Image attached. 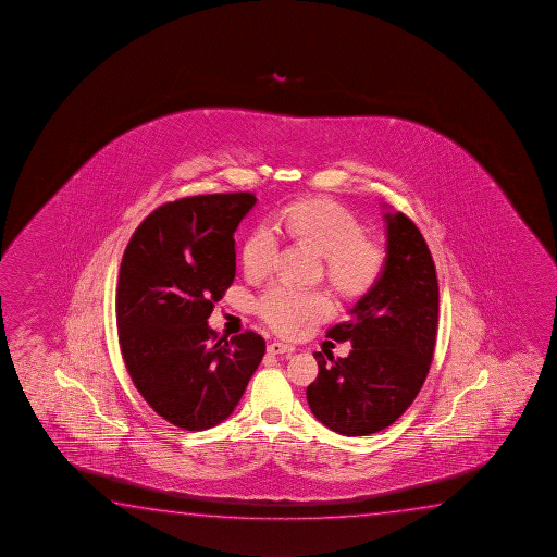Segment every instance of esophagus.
I'll list each match as a JSON object with an SVG mask.
<instances>
[{
	"label": "esophagus",
	"mask_w": 557,
	"mask_h": 557,
	"mask_svg": "<svg viewBox=\"0 0 557 557\" xmlns=\"http://www.w3.org/2000/svg\"><path fill=\"white\" fill-rule=\"evenodd\" d=\"M293 350H295V348L290 347V345H285V343H280V341H274V343L268 345V352L274 356L290 355Z\"/></svg>",
	"instance_id": "obj_1"
}]
</instances>
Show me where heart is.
Segmentation results:
<instances>
[{
    "instance_id": "b5f03b06",
    "label": "heart",
    "mask_w": 557,
    "mask_h": 557,
    "mask_svg": "<svg viewBox=\"0 0 557 557\" xmlns=\"http://www.w3.org/2000/svg\"><path fill=\"white\" fill-rule=\"evenodd\" d=\"M275 224L289 242L307 247L323 258V275L341 299L356 300L368 295L385 267V249L363 235L362 222L339 202L330 199H300L283 207ZM277 257V239L268 226H258L243 242V274L262 282L272 274ZM331 312L322 293L274 285L257 300V314L270 330L293 335L310 323L322 322Z\"/></svg>"
}]
</instances>
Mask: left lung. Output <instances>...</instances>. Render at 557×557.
Returning <instances> with one entry per match:
<instances>
[{
  "label": "left lung",
  "mask_w": 557,
  "mask_h": 557,
  "mask_svg": "<svg viewBox=\"0 0 557 557\" xmlns=\"http://www.w3.org/2000/svg\"><path fill=\"white\" fill-rule=\"evenodd\" d=\"M387 257L380 280L327 331L350 341L347 358L315 352L320 373L308 385L310 410L325 428L363 436L393 425L425 383L438 323L435 262L418 226L385 212Z\"/></svg>",
  "instance_id": "left-lung-1"
}]
</instances>
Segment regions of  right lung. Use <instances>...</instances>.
<instances>
[{"label":"right lung","instance_id":"right-lung-1","mask_svg":"<svg viewBox=\"0 0 557 557\" xmlns=\"http://www.w3.org/2000/svg\"><path fill=\"white\" fill-rule=\"evenodd\" d=\"M257 197H186L154 209L124 250L116 285L122 358L162 420L205 431L230 418L267 352L255 331L209 327L235 277L234 234Z\"/></svg>","mask_w":557,"mask_h":557}]
</instances>
